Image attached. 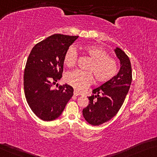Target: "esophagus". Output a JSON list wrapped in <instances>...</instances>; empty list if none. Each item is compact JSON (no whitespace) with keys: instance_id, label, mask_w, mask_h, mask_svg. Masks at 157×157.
<instances>
[{"instance_id":"obj_1","label":"esophagus","mask_w":157,"mask_h":157,"mask_svg":"<svg viewBox=\"0 0 157 157\" xmlns=\"http://www.w3.org/2000/svg\"><path fill=\"white\" fill-rule=\"evenodd\" d=\"M74 95H75V96H78V95H81V94L78 92V91H77V90H74Z\"/></svg>"}]
</instances>
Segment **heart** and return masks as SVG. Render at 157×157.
I'll list each match as a JSON object with an SVG mask.
<instances>
[{
  "instance_id": "1",
  "label": "heart",
  "mask_w": 157,
  "mask_h": 157,
  "mask_svg": "<svg viewBox=\"0 0 157 157\" xmlns=\"http://www.w3.org/2000/svg\"><path fill=\"white\" fill-rule=\"evenodd\" d=\"M84 53L90 57L87 70H76L67 73L64 76L67 83L76 90H83L90 86L93 81V75L98 83H105L116 76L118 65L116 60L109 57V54L104 48L96 45H87L83 48ZM78 60V52L74 46H70L65 52L64 63L67 67L75 66Z\"/></svg>"
}]
</instances>
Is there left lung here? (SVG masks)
Wrapping results in <instances>:
<instances>
[{"instance_id":"8db88e82","label":"left lung","mask_w":157,"mask_h":157,"mask_svg":"<svg viewBox=\"0 0 157 157\" xmlns=\"http://www.w3.org/2000/svg\"><path fill=\"white\" fill-rule=\"evenodd\" d=\"M115 52L121 62L119 73L109 81L94 89L93 93L97 95L88 97L90 103L83 109V117L93 126L102 124L117 114L131 86L132 69L129 57L119 48H116Z\"/></svg>"}]
</instances>
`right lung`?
Masks as SVG:
<instances>
[{
	"label": "right lung",
	"mask_w": 157,
	"mask_h": 157,
	"mask_svg": "<svg viewBox=\"0 0 157 157\" xmlns=\"http://www.w3.org/2000/svg\"><path fill=\"white\" fill-rule=\"evenodd\" d=\"M78 36L54 34L34 45L29 55L24 74V88L32 112L45 121L56 119L74 95L65 84L52 86L62 78L65 52Z\"/></svg>",
	"instance_id": "right-lung-1"
}]
</instances>
